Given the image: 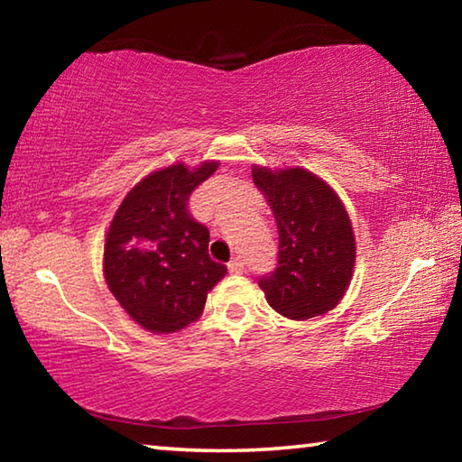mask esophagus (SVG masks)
<instances>
[{
    "label": "esophagus",
    "instance_id": "34e87169",
    "mask_svg": "<svg viewBox=\"0 0 462 462\" xmlns=\"http://www.w3.org/2000/svg\"><path fill=\"white\" fill-rule=\"evenodd\" d=\"M245 269H246V264H245V261L240 259V256H236V259H232L228 263V271L232 273V275H242V273H245Z\"/></svg>",
    "mask_w": 462,
    "mask_h": 462
}]
</instances>
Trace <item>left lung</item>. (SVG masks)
Wrapping results in <instances>:
<instances>
[{
    "label": "left lung",
    "mask_w": 462,
    "mask_h": 462,
    "mask_svg": "<svg viewBox=\"0 0 462 462\" xmlns=\"http://www.w3.org/2000/svg\"><path fill=\"white\" fill-rule=\"evenodd\" d=\"M253 181L273 209L279 261L259 279L269 306L289 319L334 310L355 269V234L330 187L306 169H253Z\"/></svg>",
    "instance_id": "1"
}]
</instances>
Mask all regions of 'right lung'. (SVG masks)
<instances>
[{"instance_id":"1","label":"right lung","mask_w":462,"mask_h":462,"mask_svg":"<svg viewBox=\"0 0 462 462\" xmlns=\"http://www.w3.org/2000/svg\"><path fill=\"white\" fill-rule=\"evenodd\" d=\"M217 169L183 162L154 171L116 212L104 246V275L128 316L146 330L171 334L195 322L226 264L208 254L209 230L193 220L189 195Z\"/></svg>"}]
</instances>
